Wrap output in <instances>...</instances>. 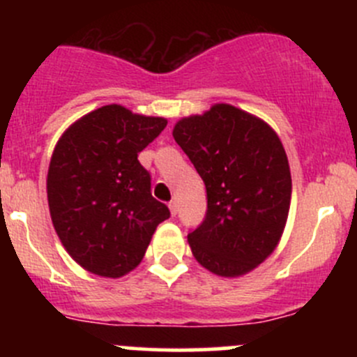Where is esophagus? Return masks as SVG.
Instances as JSON below:
<instances>
[{
	"label": "esophagus",
	"mask_w": 357,
	"mask_h": 357,
	"mask_svg": "<svg viewBox=\"0 0 357 357\" xmlns=\"http://www.w3.org/2000/svg\"><path fill=\"white\" fill-rule=\"evenodd\" d=\"M169 211H171L172 215L178 214V202H176V200L169 202Z\"/></svg>",
	"instance_id": "1"
}]
</instances>
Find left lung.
<instances>
[{
  "label": "left lung",
  "instance_id": "left-lung-1",
  "mask_svg": "<svg viewBox=\"0 0 357 357\" xmlns=\"http://www.w3.org/2000/svg\"><path fill=\"white\" fill-rule=\"evenodd\" d=\"M207 190L204 221L188 233L197 261L219 276L257 268L289 218L291 176L278 135L255 115L218 103L172 131Z\"/></svg>",
  "mask_w": 357,
  "mask_h": 357
}]
</instances>
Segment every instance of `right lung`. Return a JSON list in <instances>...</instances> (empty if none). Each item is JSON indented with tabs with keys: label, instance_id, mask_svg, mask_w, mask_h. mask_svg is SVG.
Masks as SVG:
<instances>
[{
	"label": "right lung",
	"instance_id": "right-lung-1",
	"mask_svg": "<svg viewBox=\"0 0 357 357\" xmlns=\"http://www.w3.org/2000/svg\"><path fill=\"white\" fill-rule=\"evenodd\" d=\"M165 126L164 117L105 105L56 143L46 179L50 214L62 245L86 271L105 278L132 271L171 215L152 197L150 172L138 160Z\"/></svg>",
	"mask_w": 357,
	"mask_h": 357
}]
</instances>
